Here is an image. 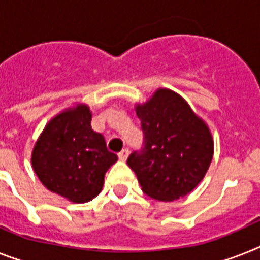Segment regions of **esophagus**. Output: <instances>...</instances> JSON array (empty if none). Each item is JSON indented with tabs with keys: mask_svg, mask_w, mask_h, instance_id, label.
<instances>
[{
	"mask_svg": "<svg viewBox=\"0 0 260 260\" xmlns=\"http://www.w3.org/2000/svg\"><path fill=\"white\" fill-rule=\"evenodd\" d=\"M128 154H129V150L126 149V148H124V149L119 153V158L121 161H125L126 158H128Z\"/></svg>",
	"mask_w": 260,
	"mask_h": 260,
	"instance_id": "obj_1",
	"label": "esophagus"
}]
</instances>
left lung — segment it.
I'll return each mask as SVG.
<instances>
[{
	"instance_id": "obj_1",
	"label": "left lung",
	"mask_w": 260,
	"mask_h": 260,
	"mask_svg": "<svg viewBox=\"0 0 260 260\" xmlns=\"http://www.w3.org/2000/svg\"><path fill=\"white\" fill-rule=\"evenodd\" d=\"M145 135V149L126 164L141 190L158 201H174L204 180L214 154L208 123L173 89L157 88L144 103L135 104Z\"/></svg>"
}]
</instances>
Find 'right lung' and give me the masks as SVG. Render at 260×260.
Masks as SVG:
<instances>
[{
	"label": "right lung",
	"instance_id": "add662e5",
	"mask_svg": "<svg viewBox=\"0 0 260 260\" xmlns=\"http://www.w3.org/2000/svg\"><path fill=\"white\" fill-rule=\"evenodd\" d=\"M91 119L86 103L63 108L46 124L31 150L32 171L43 186L74 204L99 196L106 172L117 161Z\"/></svg>",
	"mask_w": 260,
	"mask_h": 260
}]
</instances>
